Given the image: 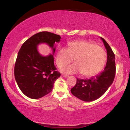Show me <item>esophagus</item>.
I'll return each mask as SVG.
<instances>
[{
    "mask_svg": "<svg viewBox=\"0 0 130 130\" xmlns=\"http://www.w3.org/2000/svg\"><path fill=\"white\" fill-rule=\"evenodd\" d=\"M62 76L64 77V78H68L69 76L68 75H64V74H62Z\"/></svg>",
    "mask_w": 130,
    "mask_h": 130,
    "instance_id": "obj_1",
    "label": "esophagus"
}]
</instances>
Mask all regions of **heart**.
<instances>
[{"instance_id": "1", "label": "heart", "mask_w": 130, "mask_h": 130, "mask_svg": "<svg viewBox=\"0 0 130 130\" xmlns=\"http://www.w3.org/2000/svg\"><path fill=\"white\" fill-rule=\"evenodd\" d=\"M73 58L75 63L63 67L61 69L62 72H81L83 76H92L103 69L107 55L103 49L95 44L84 40L75 41L68 43V48H59L56 56V63L61 68L71 62Z\"/></svg>"}]
</instances>
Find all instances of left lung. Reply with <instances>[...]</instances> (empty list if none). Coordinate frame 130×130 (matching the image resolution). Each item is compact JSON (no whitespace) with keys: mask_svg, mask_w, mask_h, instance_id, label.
Returning <instances> with one entry per match:
<instances>
[{"mask_svg":"<svg viewBox=\"0 0 130 130\" xmlns=\"http://www.w3.org/2000/svg\"><path fill=\"white\" fill-rule=\"evenodd\" d=\"M101 39L107 52L106 67L103 72L90 79H77L75 85L71 90L74 96L83 101H93L101 97L111 85L115 78V55L107 42L103 38L101 37Z\"/></svg>","mask_w":130,"mask_h":130,"instance_id":"left-lung-1","label":"left lung"}]
</instances>
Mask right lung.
<instances>
[{"mask_svg": "<svg viewBox=\"0 0 130 130\" xmlns=\"http://www.w3.org/2000/svg\"><path fill=\"white\" fill-rule=\"evenodd\" d=\"M59 35L41 31L33 35L22 45L19 51L14 69L15 80L21 91L28 97L38 99L50 93L54 84L61 76L54 65L53 55L43 57L37 51L39 43H46L55 52V43H59Z\"/></svg>", "mask_w": 130, "mask_h": 130, "instance_id": "obj_1", "label": "right lung"}]
</instances>
